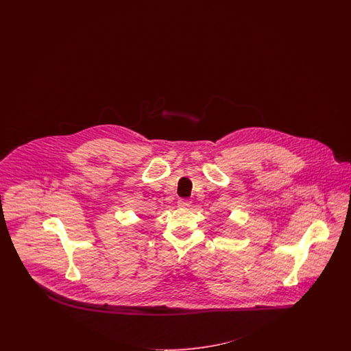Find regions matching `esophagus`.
<instances>
[{
    "label": "esophagus",
    "instance_id": "1",
    "mask_svg": "<svg viewBox=\"0 0 351 351\" xmlns=\"http://www.w3.org/2000/svg\"><path fill=\"white\" fill-rule=\"evenodd\" d=\"M191 201H189V199H185V198H180L179 202H178V206L181 207V208H188V207H191Z\"/></svg>",
    "mask_w": 351,
    "mask_h": 351
}]
</instances>
